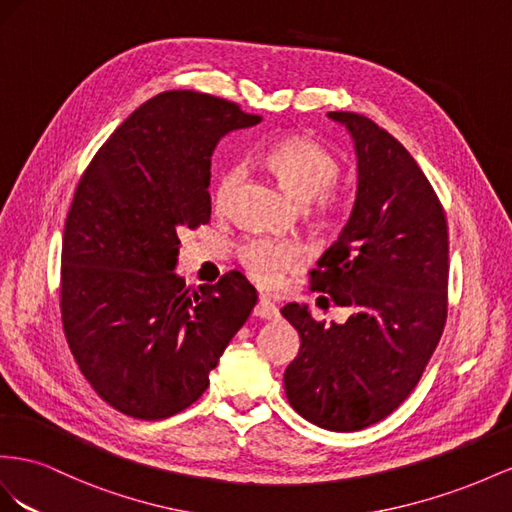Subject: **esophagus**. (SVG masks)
<instances>
[{"label":"esophagus","mask_w":512,"mask_h":512,"mask_svg":"<svg viewBox=\"0 0 512 512\" xmlns=\"http://www.w3.org/2000/svg\"><path fill=\"white\" fill-rule=\"evenodd\" d=\"M255 317L274 321V319H279V317H281V313H279V309H276V304H274L272 300H268V298H261V300L257 302V306H255Z\"/></svg>","instance_id":"obj_1"}]
</instances>
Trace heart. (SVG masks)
Instances as JSON below:
<instances>
[{
    "mask_svg": "<svg viewBox=\"0 0 512 512\" xmlns=\"http://www.w3.org/2000/svg\"><path fill=\"white\" fill-rule=\"evenodd\" d=\"M264 165L283 191L300 203H311L324 195L339 173V165L332 154L304 137H289L274 143L264 154ZM240 182V167H231L223 173L214 193L216 212L227 210L231 195ZM321 210L334 214L339 210V201L321 197ZM242 264L255 283L261 287H274L281 283L283 272L296 270L302 264V251L289 242L251 240L242 248Z\"/></svg>",
    "mask_w": 512,
    "mask_h": 512,
    "instance_id": "obj_1",
    "label": "heart"
}]
</instances>
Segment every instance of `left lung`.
<instances>
[{
  "label": "left lung",
  "instance_id": "obj_1",
  "mask_svg": "<svg viewBox=\"0 0 512 512\" xmlns=\"http://www.w3.org/2000/svg\"><path fill=\"white\" fill-rule=\"evenodd\" d=\"M328 118L354 141L356 193L311 281L352 315L324 326L306 304H285L300 352L283 384L304 420L360 431L407 399L442 337L448 229L429 180L397 139L358 113Z\"/></svg>",
  "mask_w": 512,
  "mask_h": 512
}]
</instances>
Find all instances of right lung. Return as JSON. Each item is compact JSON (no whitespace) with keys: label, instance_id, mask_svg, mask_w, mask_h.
<instances>
[{"label":"right lung","instance_id":"add662e5","mask_svg":"<svg viewBox=\"0 0 512 512\" xmlns=\"http://www.w3.org/2000/svg\"><path fill=\"white\" fill-rule=\"evenodd\" d=\"M261 122L199 92H165L115 130L83 173L62 246V321L81 373L115 410L169 418L210 384L257 304L240 272L186 289L180 233L210 221L218 141Z\"/></svg>","mask_w":512,"mask_h":512}]
</instances>
